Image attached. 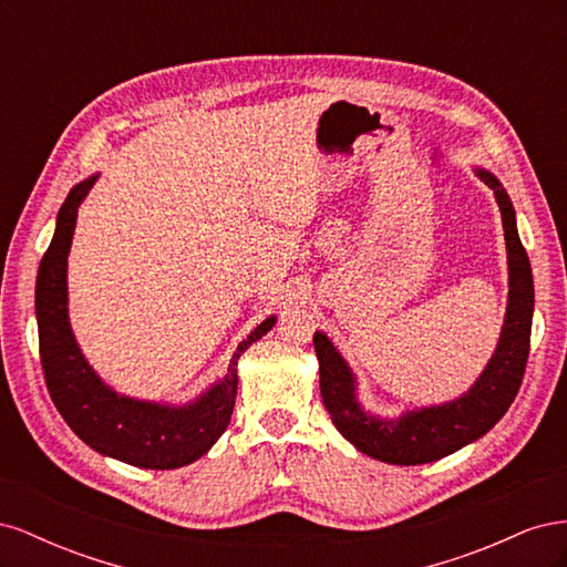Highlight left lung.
<instances>
[{"label": "left lung", "instance_id": "left-lung-1", "mask_svg": "<svg viewBox=\"0 0 567 567\" xmlns=\"http://www.w3.org/2000/svg\"><path fill=\"white\" fill-rule=\"evenodd\" d=\"M477 175L492 188L502 210L508 250V307L499 346L483 375L463 398L440 406L409 411L398 421L369 416L354 398V375L348 364L342 362L329 338L315 333L321 400L331 421L340 435L350 440L359 452L394 463V466L431 463L483 437L516 400L525 375L532 312H535L529 257L520 244L516 210H513L504 186L485 169H477Z\"/></svg>", "mask_w": 567, "mask_h": 567}]
</instances>
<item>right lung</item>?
<instances>
[{
	"instance_id": "1",
	"label": "right lung",
	"mask_w": 567,
	"mask_h": 567,
	"mask_svg": "<svg viewBox=\"0 0 567 567\" xmlns=\"http://www.w3.org/2000/svg\"><path fill=\"white\" fill-rule=\"evenodd\" d=\"M94 179L78 184L68 194L56 217L54 238L38 271L35 310L44 383L63 421L99 454L140 468H179L200 458L227 431L238 388V357L271 329L277 317L265 319L246 340L238 342L225 379L194 404L161 406L123 398L106 388L80 354L68 323L65 288V265L78 208Z\"/></svg>"
}]
</instances>
